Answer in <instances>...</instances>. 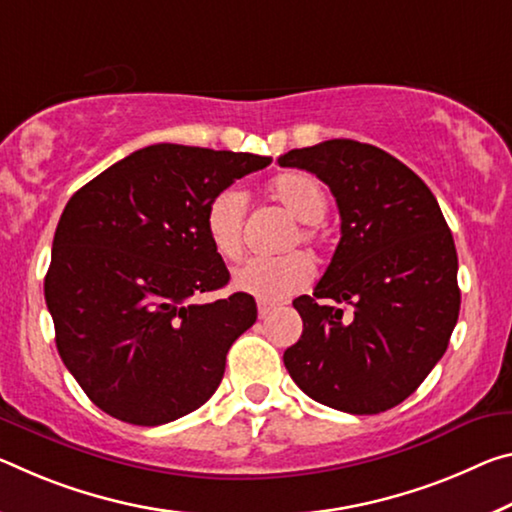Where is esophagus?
<instances>
[{"instance_id":"34e87169","label":"esophagus","mask_w":512,"mask_h":512,"mask_svg":"<svg viewBox=\"0 0 512 512\" xmlns=\"http://www.w3.org/2000/svg\"><path fill=\"white\" fill-rule=\"evenodd\" d=\"M273 310H275V305H273V303H264V300H259V303H257L259 319H266V316H269Z\"/></svg>"}]
</instances>
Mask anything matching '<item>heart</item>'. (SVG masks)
I'll list each match as a JSON object with an SVG mask.
<instances>
[{
	"instance_id": "1",
	"label": "heart",
	"mask_w": 512,
	"mask_h": 512,
	"mask_svg": "<svg viewBox=\"0 0 512 512\" xmlns=\"http://www.w3.org/2000/svg\"><path fill=\"white\" fill-rule=\"evenodd\" d=\"M273 200L300 221L298 232L289 239V248L305 243L316 248L321 241L319 221L328 212V193L321 182L303 170H287L273 177L269 186ZM248 198L239 186L216 191L205 209V232L212 248L223 259L237 262L243 253V223H246ZM314 280L312 259L303 253H289L275 259H250L234 271L232 285L243 294L264 303H278L303 291Z\"/></svg>"
}]
</instances>
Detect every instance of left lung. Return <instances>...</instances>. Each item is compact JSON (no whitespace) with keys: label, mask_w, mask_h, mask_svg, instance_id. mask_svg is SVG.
I'll list each match as a JSON object with an SVG mask.
<instances>
[{"label":"left lung","mask_w":512,"mask_h":512,"mask_svg":"<svg viewBox=\"0 0 512 512\" xmlns=\"http://www.w3.org/2000/svg\"><path fill=\"white\" fill-rule=\"evenodd\" d=\"M278 164L326 182L342 216L330 266L312 296L294 300L303 335L285 367L310 399L378 415L408 399L449 346L460 312L451 230L421 177L376 145L332 139Z\"/></svg>","instance_id":"8db88e82"}]
</instances>
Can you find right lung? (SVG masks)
<instances>
[{
  "label": "right lung",
  "mask_w": 512,
  "mask_h": 512,
  "mask_svg": "<svg viewBox=\"0 0 512 512\" xmlns=\"http://www.w3.org/2000/svg\"><path fill=\"white\" fill-rule=\"evenodd\" d=\"M271 164L250 152L157 143L104 170L68 200L45 300L63 364L97 408L134 426L198 410L221 385L255 298L196 303L227 285L205 232L216 191Z\"/></svg>",
  "instance_id": "1"
}]
</instances>
